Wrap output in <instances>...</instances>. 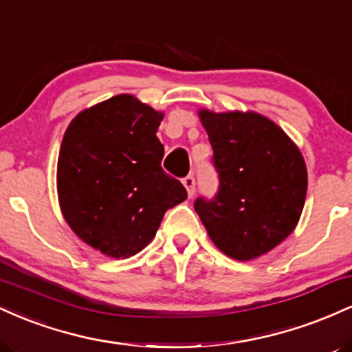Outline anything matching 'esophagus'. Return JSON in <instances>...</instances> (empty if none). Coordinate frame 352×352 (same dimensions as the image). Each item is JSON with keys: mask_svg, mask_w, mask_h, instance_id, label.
<instances>
[{"mask_svg": "<svg viewBox=\"0 0 352 352\" xmlns=\"http://www.w3.org/2000/svg\"><path fill=\"white\" fill-rule=\"evenodd\" d=\"M184 185H185V188H187V192H188V197H192L193 193H195V177L192 175V173H190V175H187V177H184Z\"/></svg>", "mask_w": 352, "mask_h": 352, "instance_id": "34e87169", "label": "esophagus"}]
</instances>
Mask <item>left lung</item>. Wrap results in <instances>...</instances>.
<instances>
[{
  "label": "left lung",
  "mask_w": 352,
  "mask_h": 352,
  "mask_svg": "<svg viewBox=\"0 0 352 352\" xmlns=\"http://www.w3.org/2000/svg\"><path fill=\"white\" fill-rule=\"evenodd\" d=\"M213 148L218 190L193 204L218 248L252 260L280 245L305 207L308 173L301 152L266 117L254 112L200 111Z\"/></svg>",
  "instance_id": "left-lung-1"
}]
</instances>
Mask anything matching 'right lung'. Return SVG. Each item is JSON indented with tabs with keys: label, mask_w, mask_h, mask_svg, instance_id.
I'll return each instance as SVG.
<instances>
[{
	"label": "right lung",
	"mask_w": 352,
	"mask_h": 352,
	"mask_svg": "<svg viewBox=\"0 0 352 352\" xmlns=\"http://www.w3.org/2000/svg\"><path fill=\"white\" fill-rule=\"evenodd\" d=\"M164 114L129 94L80 112L58 159L60 210L80 240L112 258L139 253L187 190L162 168Z\"/></svg>",
	"instance_id": "1"
}]
</instances>
